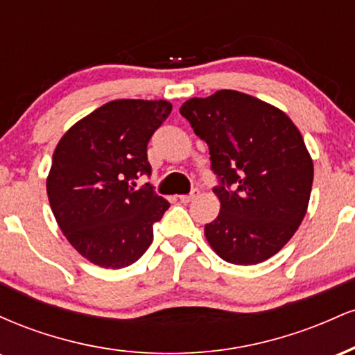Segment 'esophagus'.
Returning a JSON list of instances; mask_svg holds the SVG:
<instances>
[{
  "label": "esophagus",
  "instance_id": "1",
  "mask_svg": "<svg viewBox=\"0 0 355 355\" xmlns=\"http://www.w3.org/2000/svg\"><path fill=\"white\" fill-rule=\"evenodd\" d=\"M198 193H200V191H198V189H193V190L190 191L189 195H182L180 202H182V203H190L191 200H193L195 197H198Z\"/></svg>",
  "mask_w": 355,
  "mask_h": 355
}]
</instances>
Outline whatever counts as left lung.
<instances>
[{
  "instance_id": "left-lung-1",
  "label": "left lung",
  "mask_w": 355,
  "mask_h": 355,
  "mask_svg": "<svg viewBox=\"0 0 355 355\" xmlns=\"http://www.w3.org/2000/svg\"><path fill=\"white\" fill-rule=\"evenodd\" d=\"M210 150L220 214L205 237L223 260L254 266L282 248L307 211L313 165L292 120L235 89L182 105Z\"/></svg>"
}]
</instances>
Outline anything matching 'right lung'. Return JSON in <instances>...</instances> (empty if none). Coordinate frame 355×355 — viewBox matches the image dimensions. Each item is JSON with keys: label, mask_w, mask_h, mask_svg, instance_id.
Listing matches in <instances>:
<instances>
[{"label": "right lung", "mask_w": 355, "mask_h": 355, "mask_svg": "<svg viewBox=\"0 0 355 355\" xmlns=\"http://www.w3.org/2000/svg\"><path fill=\"white\" fill-rule=\"evenodd\" d=\"M170 112L165 100L110 101L56 145L48 200L68 242L95 266L137 262L152 243L153 223L168 210L150 183L138 190L130 183L152 173L146 146Z\"/></svg>", "instance_id": "add662e5"}]
</instances>
